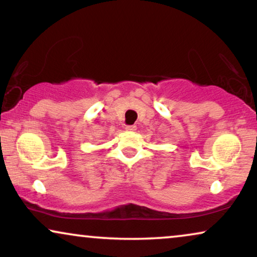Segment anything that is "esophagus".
Instances as JSON below:
<instances>
[{
	"label": "esophagus",
	"mask_w": 257,
	"mask_h": 257,
	"mask_svg": "<svg viewBox=\"0 0 257 257\" xmlns=\"http://www.w3.org/2000/svg\"><path fill=\"white\" fill-rule=\"evenodd\" d=\"M136 128H137L136 125H127V126H125V130H127V131H135Z\"/></svg>",
	"instance_id": "34e87169"
}]
</instances>
